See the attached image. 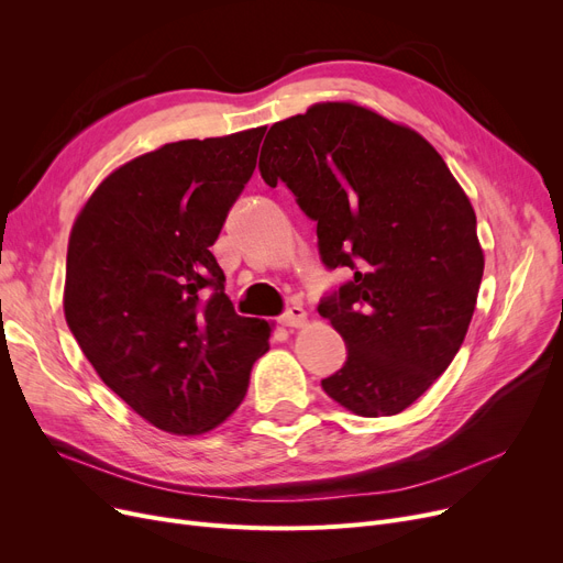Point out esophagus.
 Returning a JSON list of instances; mask_svg holds the SVG:
<instances>
[{"instance_id": "esophagus-1", "label": "esophagus", "mask_w": 563, "mask_h": 563, "mask_svg": "<svg viewBox=\"0 0 563 563\" xmlns=\"http://www.w3.org/2000/svg\"><path fill=\"white\" fill-rule=\"evenodd\" d=\"M280 323L287 329H303L308 323V314L301 306H291L287 308V312L280 317Z\"/></svg>"}]
</instances>
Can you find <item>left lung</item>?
Instances as JSON below:
<instances>
[{
	"label": "left lung",
	"instance_id": "left-lung-1",
	"mask_svg": "<svg viewBox=\"0 0 563 563\" xmlns=\"http://www.w3.org/2000/svg\"><path fill=\"white\" fill-rule=\"evenodd\" d=\"M264 183L317 221L319 255L353 278L319 303L349 356L321 388L361 418L397 416L459 353L484 276L477 217L416 130L356 102H317L272 125Z\"/></svg>",
	"mask_w": 563,
	"mask_h": 563
}]
</instances>
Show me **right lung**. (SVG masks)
I'll use <instances>...</instances> for the list:
<instances>
[{"label": "right lung", "instance_id": "1", "mask_svg": "<svg viewBox=\"0 0 563 563\" xmlns=\"http://www.w3.org/2000/svg\"><path fill=\"white\" fill-rule=\"evenodd\" d=\"M266 128L166 143L109 173L79 210L64 312L84 356L134 412L200 435L242 404L272 323L240 317L210 246Z\"/></svg>", "mask_w": 563, "mask_h": 563}]
</instances>
